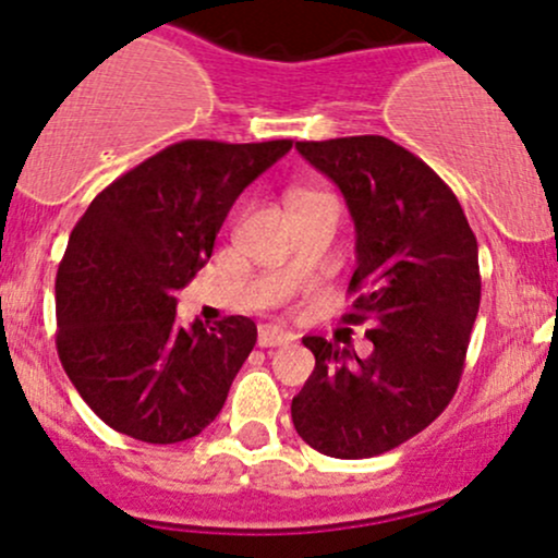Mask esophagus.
Wrapping results in <instances>:
<instances>
[{
	"label": "esophagus",
	"mask_w": 558,
	"mask_h": 558,
	"mask_svg": "<svg viewBox=\"0 0 558 558\" xmlns=\"http://www.w3.org/2000/svg\"><path fill=\"white\" fill-rule=\"evenodd\" d=\"M294 333L280 326H259V348H280L294 342Z\"/></svg>",
	"instance_id": "1"
}]
</instances>
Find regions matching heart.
<instances>
[{"label":"heart","instance_id":"obj_1","mask_svg":"<svg viewBox=\"0 0 558 558\" xmlns=\"http://www.w3.org/2000/svg\"><path fill=\"white\" fill-rule=\"evenodd\" d=\"M299 197H304V195H299Z\"/></svg>","mask_w":558,"mask_h":558}]
</instances>
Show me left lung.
I'll list each match as a JSON object with an SVG mask.
<instances>
[{"mask_svg":"<svg viewBox=\"0 0 558 558\" xmlns=\"http://www.w3.org/2000/svg\"><path fill=\"white\" fill-rule=\"evenodd\" d=\"M344 195L355 221L353 313L366 357L304 337L315 368L291 401L299 436L320 454L363 460L425 430L460 385L478 315V243L454 192L385 136L296 141Z\"/></svg>","mask_w":558,"mask_h":558,"instance_id":"8db88e82","label":"left lung"}]
</instances>
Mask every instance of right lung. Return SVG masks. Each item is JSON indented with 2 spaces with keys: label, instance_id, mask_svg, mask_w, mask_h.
Segmentation results:
<instances>
[{
  "label": "right lung",
  "instance_id": "1",
  "mask_svg": "<svg viewBox=\"0 0 558 558\" xmlns=\"http://www.w3.org/2000/svg\"><path fill=\"white\" fill-rule=\"evenodd\" d=\"M291 141H181L87 205L56 278L58 357L117 433L179 444L203 433L256 344V324H175V291L214 254L240 192Z\"/></svg>",
  "mask_w": 558,
  "mask_h": 558
}]
</instances>
